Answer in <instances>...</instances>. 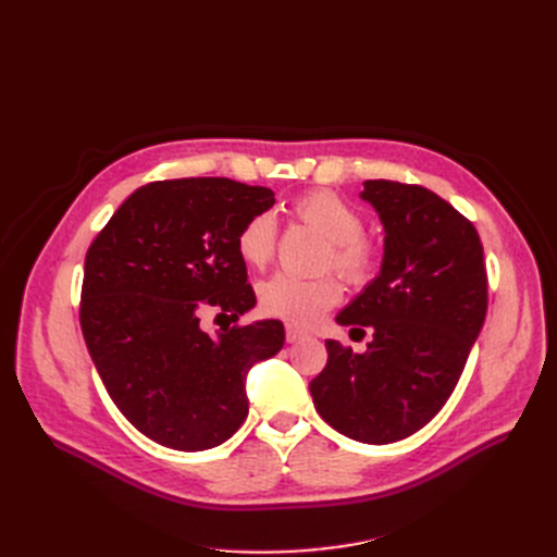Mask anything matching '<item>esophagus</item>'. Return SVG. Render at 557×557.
I'll use <instances>...</instances> for the list:
<instances>
[{
    "label": "esophagus",
    "instance_id": "34e87169",
    "mask_svg": "<svg viewBox=\"0 0 557 557\" xmlns=\"http://www.w3.org/2000/svg\"><path fill=\"white\" fill-rule=\"evenodd\" d=\"M305 336H307L305 330H299L295 325H285V342L288 344H297L299 339H305Z\"/></svg>",
    "mask_w": 557,
    "mask_h": 557
}]
</instances>
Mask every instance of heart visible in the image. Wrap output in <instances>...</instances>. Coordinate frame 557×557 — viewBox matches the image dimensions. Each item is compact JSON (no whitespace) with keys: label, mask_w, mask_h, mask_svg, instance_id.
<instances>
[{"label":"heart","mask_w":557,"mask_h":557,"mask_svg":"<svg viewBox=\"0 0 557 557\" xmlns=\"http://www.w3.org/2000/svg\"><path fill=\"white\" fill-rule=\"evenodd\" d=\"M295 213L301 223L315 230L330 242L325 267L339 272L350 283H367L379 269V248L362 234V215L346 199L330 190H315L295 201ZM276 221L272 213H258L246 221L237 234V252L248 267H264L274 256ZM344 290L339 278H295L276 274L267 278L260 290V309L267 315L285 320L295 327H309L323 318Z\"/></svg>","instance_id":"b5f03b06"}]
</instances>
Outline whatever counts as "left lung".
<instances>
[{
  "label": "left lung",
  "instance_id": "8db88e82",
  "mask_svg": "<svg viewBox=\"0 0 557 557\" xmlns=\"http://www.w3.org/2000/svg\"><path fill=\"white\" fill-rule=\"evenodd\" d=\"M360 197L385 232L381 272L336 323L374 336L364 352L327 339L309 391L336 432L393 444L428 425L458 385L485 320L487 276L476 227L440 195L379 178Z\"/></svg>",
  "mask_w": 557,
  "mask_h": 557
}]
</instances>
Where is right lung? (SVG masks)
<instances>
[{
    "label": "right lung",
    "mask_w": 557,
    "mask_h": 557,
    "mask_svg": "<svg viewBox=\"0 0 557 557\" xmlns=\"http://www.w3.org/2000/svg\"><path fill=\"white\" fill-rule=\"evenodd\" d=\"M274 193L232 178L156 181L134 190L88 248L81 330L115 407L174 450L221 446L248 416L250 367L276 356L281 320L207 334L199 311L256 307L237 234Z\"/></svg>",
    "instance_id": "obj_1"
}]
</instances>
